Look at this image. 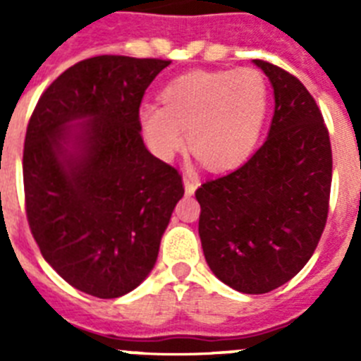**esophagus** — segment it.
I'll use <instances>...</instances> for the list:
<instances>
[{"label": "esophagus", "instance_id": "1", "mask_svg": "<svg viewBox=\"0 0 361 361\" xmlns=\"http://www.w3.org/2000/svg\"><path fill=\"white\" fill-rule=\"evenodd\" d=\"M183 183H184V191H186V195H193V193H195V188H197L195 180L190 177H184Z\"/></svg>", "mask_w": 361, "mask_h": 361}]
</instances>
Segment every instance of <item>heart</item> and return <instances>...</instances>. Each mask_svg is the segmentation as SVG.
<instances>
[{"label": "heart", "mask_w": 361, "mask_h": 361, "mask_svg": "<svg viewBox=\"0 0 361 361\" xmlns=\"http://www.w3.org/2000/svg\"><path fill=\"white\" fill-rule=\"evenodd\" d=\"M266 79L251 68L197 70L162 88L161 104L139 108V126L155 157L170 161L184 142L209 170L244 161L266 121Z\"/></svg>", "instance_id": "1"}]
</instances>
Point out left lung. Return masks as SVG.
<instances>
[{"instance_id":"obj_1","label":"left lung","mask_w":361,"mask_h":361,"mask_svg":"<svg viewBox=\"0 0 361 361\" xmlns=\"http://www.w3.org/2000/svg\"><path fill=\"white\" fill-rule=\"evenodd\" d=\"M269 78L275 114L250 161L206 180L199 235L209 269L245 295L280 288L309 262L329 212L333 152L312 95L295 75L253 59Z\"/></svg>"}]
</instances>
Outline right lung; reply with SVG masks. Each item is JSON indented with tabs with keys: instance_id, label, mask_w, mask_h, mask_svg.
<instances>
[{
	"instance_id": "add662e5",
	"label": "right lung",
	"mask_w": 361,
	"mask_h": 361,
	"mask_svg": "<svg viewBox=\"0 0 361 361\" xmlns=\"http://www.w3.org/2000/svg\"><path fill=\"white\" fill-rule=\"evenodd\" d=\"M171 61L97 56L44 90L25 137L27 219L43 258L86 295L119 298L149 275L184 195L146 149L139 106Z\"/></svg>"
}]
</instances>
